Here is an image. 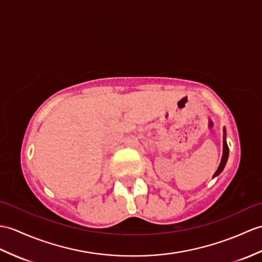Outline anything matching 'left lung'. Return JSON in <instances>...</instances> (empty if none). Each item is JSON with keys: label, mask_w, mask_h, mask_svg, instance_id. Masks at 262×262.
Returning a JSON list of instances; mask_svg holds the SVG:
<instances>
[{"label": "left lung", "mask_w": 262, "mask_h": 262, "mask_svg": "<svg viewBox=\"0 0 262 262\" xmlns=\"http://www.w3.org/2000/svg\"><path fill=\"white\" fill-rule=\"evenodd\" d=\"M224 139H223V155H222V159H221V163H220V165H219V167H217V169H216V172L214 173V175H213V178H215V176H217L219 174H220L222 171H223V168H224V166H226V164H227V161H228V157H229V147H228V144H227V142H226V128H224Z\"/></svg>", "instance_id": "1"}]
</instances>
